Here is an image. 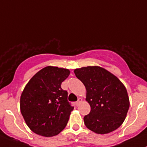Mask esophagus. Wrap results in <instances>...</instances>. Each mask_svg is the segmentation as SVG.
Instances as JSON below:
<instances>
[{"label":"esophagus","instance_id":"obj_1","mask_svg":"<svg viewBox=\"0 0 147 147\" xmlns=\"http://www.w3.org/2000/svg\"><path fill=\"white\" fill-rule=\"evenodd\" d=\"M82 102V99H81V98H79V99H78V101H77L76 102H75V105H76V106H77V107H78V106H79L80 105V103H81V102Z\"/></svg>","mask_w":147,"mask_h":147}]
</instances>
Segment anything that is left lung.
<instances>
[{"label":"left lung","mask_w":147,"mask_h":147,"mask_svg":"<svg viewBox=\"0 0 147 147\" xmlns=\"http://www.w3.org/2000/svg\"><path fill=\"white\" fill-rule=\"evenodd\" d=\"M77 78L85 86L90 114L84 117L86 127L97 134H107L119 128L129 107L128 94L116 76L98 66L75 69Z\"/></svg>","instance_id":"left-lung-1"}]
</instances>
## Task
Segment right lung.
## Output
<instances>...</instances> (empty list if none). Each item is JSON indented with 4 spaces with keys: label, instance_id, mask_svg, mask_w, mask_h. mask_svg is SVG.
<instances>
[{
    "label": "right lung",
    "instance_id": "right-lung-1",
    "mask_svg": "<svg viewBox=\"0 0 147 147\" xmlns=\"http://www.w3.org/2000/svg\"><path fill=\"white\" fill-rule=\"evenodd\" d=\"M69 70L47 66L37 72L26 84L20 97V112L35 134L50 137L57 135L67 124L74 107L61 84Z\"/></svg>",
    "mask_w": 147,
    "mask_h": 147
}]
</instances>
